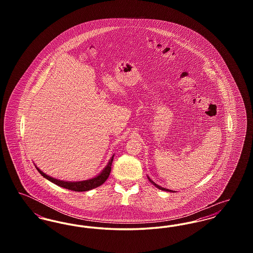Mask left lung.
Instances as JSON below:
<instances>
[{"instance_id": "1", "label": "left lung", "mask_w": 253, "mask_h": 253, "mask_svg": "<svg viewBox=\"0 0 253 253\" xmlns=\"http://www.w3.org/2000/svg\"><path fill=\"white\" fill-rule=\"evenodd\" d=\"M147 177H148V179H149V181L155 186V187H157V189H159V190H161V191H165V192H170V193H173L174 191H171V190H169V189H165V188H162V187H160L159 185H157V184H156L154 181L152 180L148 175H147Z\"/></svg>"}]
</instances>
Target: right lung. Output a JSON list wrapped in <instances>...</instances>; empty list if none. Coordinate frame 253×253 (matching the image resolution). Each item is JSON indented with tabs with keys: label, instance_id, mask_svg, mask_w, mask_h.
<instances>
[{
	"label": "right lung",
	"instance_id": "obj_1",
	"mask_svg": "<svg viewBox=\"0 0 253 253\" xmlns=\"http://www.w3.org/2000/svg\"><path fill=\"white\" fill-rule=\"evenodd\" d=\"M114 156L113 155L112 157L110 158V160L107 163V165L104 167V169L98 173L96 174V176L90 178V179H87V180H82V181H65L60 180V179H57V178H54L52 176H50L48 174L44 173L42 169L36 167L38 171L47 180L56 184L57 186H60L61 188H64V189H67V190H71V191H75V192H87V191H90V190H93L96 187H99L100 185H102L105 181L107 180V178L110 175V172H111V166H112V163H113V160H114Z\"/></svg>",
	"mask_w": 253,
	"mask_h": 253
}]
</instances>
